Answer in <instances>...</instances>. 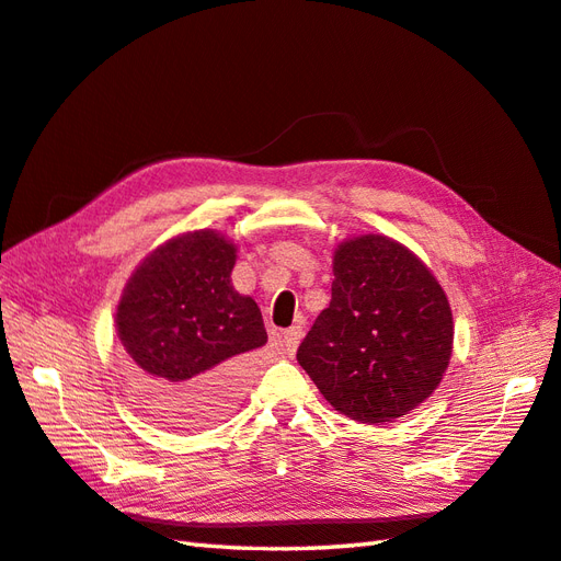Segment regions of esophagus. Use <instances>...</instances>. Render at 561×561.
Here are the masks:
<instances>
[{
  "mask_svg": "<svg viewBox=\"0 0 561 561\" xmlns=\"http://www.w3.org/2000/svg\"><path fill=\"white\" fill-rule=\"evenodd\" d=\"M300 336H304V327H300V324L286 329V332H284V341H282V346H284V353H286V355H294V353H296Z\"/></svg>",
  "mask_w": 561,
  "mask_h": 561,
  "instance_id": "1",
  "label": "esophagus"
}]
</instances>
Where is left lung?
Masks as SVG:
<instances>
[{
    "label": "left lung",
    "mask_w": 561,
    "mask_h": 561,
    "mask_svg": "<svg viewBox=\"0 0 561 561\" xmlns=\"http://www.w3.org/2000/svg\"><path fill=\"white\" fill-rule=\"evenodd\" d=\"M453 312L417 255L389 237L343 241L332 300L298 346V363L341 414L383 424L436 391L453 353Z\"/></svg>",
    "instance_id": "8db88e82"
}]
</instances>
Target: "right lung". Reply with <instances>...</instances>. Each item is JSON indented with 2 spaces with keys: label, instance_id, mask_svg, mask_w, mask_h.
<instances>
[{
  "label": "right lung",
  "instance_id": "add662e5",
  "mask_svg": "<svg viewBox=\"0 0 561 561\" xmlns=\"http://www.w3.org/2000/svg\"><path fill=\"white\" fill-rule=\"evenodd\" d=\"M234 243L201 229L144 261L118 304V336L144 405L194 426L234 408L247 353L267 341L261 308L232 289Z\"/></svg>",
  "mask_w": 561,
  "mask_h": 561
}]
</instances>
